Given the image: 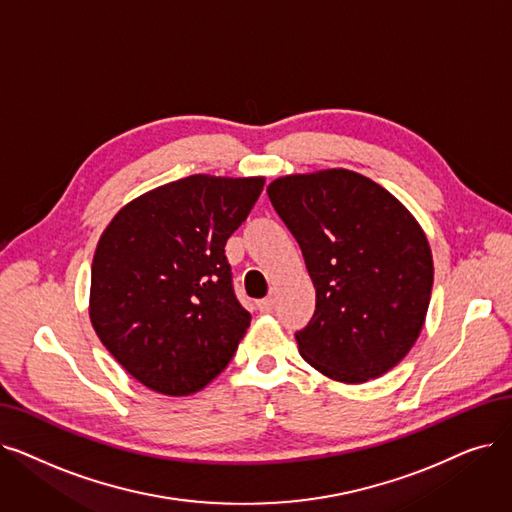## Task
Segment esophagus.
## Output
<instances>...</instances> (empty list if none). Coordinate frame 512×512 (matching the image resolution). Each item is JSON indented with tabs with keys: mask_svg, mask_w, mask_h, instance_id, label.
Masks as SVG:
<instances>
[{
	"mask_svg": "<svg viewBox=\"0 0 512 512\" xmlns=\"http://www.w3.org/2000/svg\"><path fill=\"white\" fill-rule=\"evenodd\" d=\"M257 307H259V311H263V314H270V311L274 309V301L270 297L261 299V301H257Z\"/></svg>",
	"mask_w": 512,
	"mask_h": 512,
	"instance_id": "34e87169",
	"label": "esophagus"
}]
</instances>
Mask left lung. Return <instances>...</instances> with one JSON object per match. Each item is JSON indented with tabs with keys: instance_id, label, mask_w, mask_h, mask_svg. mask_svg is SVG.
Listing matches in <instances>:
<instances>
[{
	"instance_id": "8db88e82",
	"label": "left lung",
	"mask_w": 512,
	"mask_h": 512,
	"mask_svg": "<svg viewBox=\"0 0 512 512\" xmlns=\"http://www.w3.org/2000/svg\"><path fill=\"white\" fill-rule=\"evenodd\" d=\"M268 196L316 288L314 316L295 335L301 358L339 383L379 379L425 326L433 288L425 230L391 192L349 169L284 175Z\"/></svg>"
}]
</instances>
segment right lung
Listing matches in <instances>:
<instances>
[{
  "label": "right lung",
  "instance_id": "1",
  "mask_svg": "<svg viewBox=\"0 0 512 512\" xmlns=\"http://www.w3.org/2000/svg\"><path fill=\"white\" fill-rule=\"evenodd\" d=\"M263 177L190 175L127 203L92 263L90 320L144 387L182 397L228 366L251 324L232 288L226 242Z\"/></svg>",
  "mask_w": 512,
  "mask_h": 512
}]
</instances>
